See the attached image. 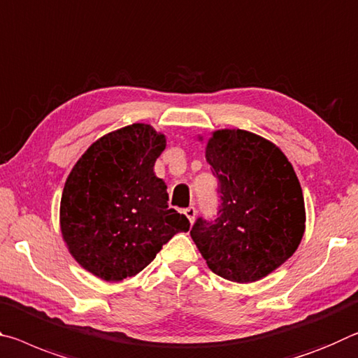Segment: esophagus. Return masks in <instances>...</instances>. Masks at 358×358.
Wrapping results in <instances>:
<instances>
[{"mask_svg": "<svg viewBox=\"0 0 358 358\" xmlns=\"http://www.w3.org/2000/svg\"><path fill=\"white\" fill-rule=\"evenodd\" d=\"M184 214L187 215V219L190 220V224H193V220H195V215H196V209L193 208V206H190V208H187L184 210Z\"/></svg>", "mask_w": 358, "mask_h": 358, "instance_id": "obj_1", "label": "esophagus"}]
</instances>
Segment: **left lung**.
Returning <instances> with one entry per match:
<instances>
[{
  "mask_svg": "<svg viewBox=\"0 0 358 358\" xmlns=\"http://www.w3.org/2000/svg\"><path fill=\"white\" fill-rule=\"evenodd\" d=\"M206 160L219 180V217H200L190 236L210 271L233 282H255L301 243L306 210L300 180L276 144L239 128L214 131Z\"/></svg>",
  "mask_w": 358,
  "mask_h": 358,
  "instance_id": "left-lung-1",
  "label": "left lung"
}]
</instances>
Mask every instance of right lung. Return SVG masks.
<instances>
[{"label": "right lung", "instance_id": "obj_1", "mask_svg": "<svg viewBox=\"0 0 358 358\" xmlns=\"http://www.w3.org/2000/svg\"><path fill=\"white\" fill-rule=\"evenodd\" d=\"M166 148L163 133L133 124L104 134L69 173L60 201V228L69 254L108 282L136 276L176 233L184 214L168 208L154 165Z\"/></svg>", "mask_w": 358, "mask_h": 358}]
</instances>
